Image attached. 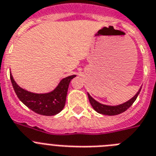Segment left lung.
I'll use <instances>...</instances> for the list:
<instances>
[{"label": "left lung", "instance_id": "1", "mask_svg": "<svg viewBox=\"0 0 156 156\" xmlns=\"http://www.w3.org/2000/svg\"><path fill=\"white\" fill-rule=\"evenodd\" d=\"M141 88L140 89L137 94L133 97L132 99H130L129 101H126L124 104L119 105H116V106H110V105H102L101 103L98 102L97 101H95L92 97L90 96V94H88V98L89 100H90V102L92 105V107L94 108V109L96 112H99L101 114L104 115H108V116H114V115H118L122 113L125 111H126L129 107L132 105L134 103V101L136 100L137 97H138L139 94L140 92Z\"/></svg>", "mask_w": 156, "mask_h": 156}]
</instances>
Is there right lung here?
Here are the masks:
<instances>
[{
    "label": "right lung",
    "instance_id": "right-lung-1",
    "mask_svg": "<svg viewBox=\"0 0 156 156\" xmlns=\"http://www.w3.org/2000/svg\"><path fill=\"white\" fill-rule=\"evenodd\" d=\"M76 75L63 78L55 90L48 94H34L20 88L10 74V79L18 98L31 110L44 116H54L62 110L66 103L68 87Z\"/></svg>",
    "mask_w": 156,
    "mask_h": 156
}]
</instances>
